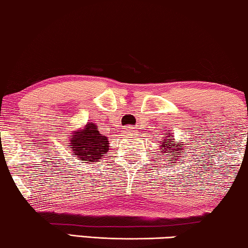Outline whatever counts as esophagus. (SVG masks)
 I'll return each mask as SVG.
<instances>
[{"instance_id":"esophagus-1","label":"esophagus","mask_w":248,"mask_h":248,"mask_svg":"<svg viewBox=\"0 0 248 248\" xmlns=\"http://www.w3.org/2000/svg\"><path fill=\"white\" fill-rule=\"evenodd\" d=\"M132 128H133V127H130V128H128V130H127V131H125V133L130 134V133H131V132H133V130H132Z\"/></svg>"}]
</instances>
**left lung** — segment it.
I'll list each match as a JSON object with an SVG mask.
<instances>
[{
    "label": "left lung",
    "instance_id": "1",
    "mask_svg": "<svg viewBox=\"0 0 248 248\" xmlns=\"http://www.w3.org/2000/svg\"><path fill=\"white\" fill-rule=\"evenodd\" d=\"M167 135V134H166ZM174 139H172V135H170V132H169V134H168V138H167V140H162V142H161V148L164 149V152L165 154H167V152H170V154H181V155H183V151H181V148H177V143H175L174 141ZM181 145V144H179ZM183 147H184V145H183ZM174 159L175 161H177V160H179L181 161L182 159L181 158H178V155H177V158L176 157H174L172 158ZM172 164H174V161H171ZM176 164V162H175Z\"/></svg>",
    "mask_w": 248,
    "mask_h": 248
}]
</instances>
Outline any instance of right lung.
<instances>
[{
    "instance_id": "right-lung-1",
    "label": "right lung",
    "mask_w": 248,
    "mask_h": 248,
    "mask_svg": "<svg viewBox=\"0 0 248 248\" xmlns=\"http://www.w3.org/2000/svg\"><path fill=\"white\" fill-rule=\"evenodd\" d=\"M72 148L73 155L87 164L103 159L108 151V139L97 130L93 123L87 124L82 130L74 132L70 139V145Z\"/></svg>"
}]
</instances>
